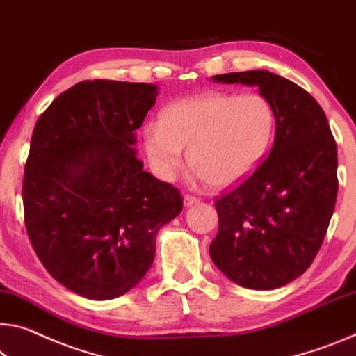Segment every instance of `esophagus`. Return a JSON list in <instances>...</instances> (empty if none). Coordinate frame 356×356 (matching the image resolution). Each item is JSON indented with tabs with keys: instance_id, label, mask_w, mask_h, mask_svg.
<instances>
[{
	"instance_id": "obj_1",
	"label": "esophagus",
	"mask_w": 356,
	"mask_h": 356,
	"mask_svg": "<svg viewBox=\"0 0 356 356\" xmlns=\"http://www.w3.org/2000/svg\"><path fill=\"white\" fill-rule=\"evenodd\" d=\"M200 202V198H196V196H191V195H187L184 198V206L185 207H191V206H195V204H198Z\"/></svg>"
}]
</instances>
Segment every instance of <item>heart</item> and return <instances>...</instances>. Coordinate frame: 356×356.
<instances>
[{
    "instance_id": "1",
    "label": "heart",
    "mask_w": 356,
    "mask_h": 356,
    "mask_svg": "<svg viewBox=\"0 0 356 356\" xmlns=\"http://www.w3.org/2000/svg\"><path fill=\"white\" fill-rule=\"evenodd\" d=\"M273 104L259 93L212 92L180 98L143 129L144 150L158 177L169 180L184 163L213 187H231L261 165L274 139Z\"/></svg>"
}]
</instances>
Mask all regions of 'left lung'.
<instances>
[{
  "mask_svg": "<svg viewBox=\"0 0 356 356\" xmlns=\"http://www.w3.org/2000/svg\"><path fill=\"white\" fill-rule=\"evenodd\" d=\"M258 87L273 104L275 138L252 176L216 201L218 233L209 253L234 284L274 290L312 264L337 196V147L326 115L289 79L257 70L213 76Z\"/></svg>",
  "mask_w": 356,
  "mask_h": 356,
  "instance_id": "obj_1",
  "label": "left lung"
}]
</instances>
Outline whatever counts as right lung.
<instances>
[{"instance_id":"add662e5","label":"right lung","mask_w":356,"mask_h":356,"mask_svg":"<svg viewBox=\"0 0 356 356\" xmlns=\"http://www.w3.org/2000/svg\"><path fill=\"white\" fill-rule=\"evenodd\" d=\"M156 97L152 83L83 81L33 131L22 190L28 238L49 274L88 300L134 289L158 231L182 212L179 190L144 171L133 147Z\"/></svg>"}]
</instances>
